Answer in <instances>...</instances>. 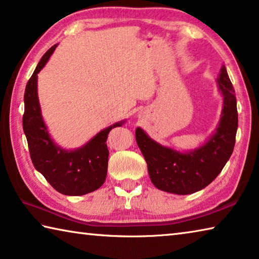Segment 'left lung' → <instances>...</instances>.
I'll use <instances>...</instances> for the list:
<instances>
[{"label": "left lung", "instance_id": "8db88e82", "mask_svg": "<svg viewBox=\"0 0 259 259\" xmlns=\"http://www.w3.org/2000/svg\"><path fill=\"white\" fill-rule=\"evenodd\" d=\"M217 82L224 98L222 119L214 135L196 151L179 153L157 144L140 128L136 129V140L145 157L148 175L159 190L179 195L202 190L221 174L233 153L238 109L234 88L225 66Z\"/></svg>", "mask_w": 259, "mask_h": 259}]
</instances>
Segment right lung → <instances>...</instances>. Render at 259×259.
I'll list each match as a JSON object with an SVG mask.
<instances>
[{"mask_svg":"<svg viewBox=\"0 0 259 259\" xmlns=\"http://www.w3.org/2000/svg\"><path fill=\"white\" fill-rule=\"evenodd\" d=\"M57 45L48 50L37 64L25 89L23 128L27 138L29 155L37 171L48 183L65 195H84L103 185L107 175L109 131L122 122L104 129L75 151H65L52 142L43 122L37 98V74L45 67Z\"/></svg>","mask_w":259,"mask_h":259,"instance_id":"obj_1","label":"right lung"}]
</instances>
